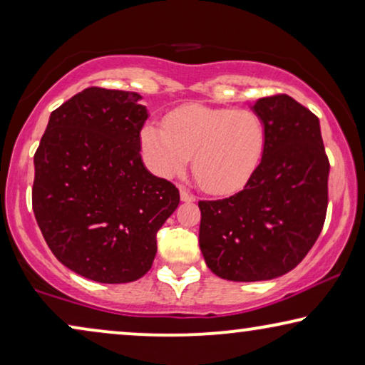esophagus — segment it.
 <instances>
[{
	"mask_svg": "<svg viewBox=\"0 0 365 365\" xmlns=\"http://www.w3.org/2000/svg\"><path fill=\"white\" fill-rule=\"evenodd\" d=\"M181 201L192 202V201H196V196H194V194H191L189 191H186V189H181Z\"/></svg>",
	"mask_w": 365,
	"mask_h": 365,
	"instance_id": "1",
	"label": "esophagus"
}]
</instances>
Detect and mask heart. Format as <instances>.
<instances>
[{
    "instance_id": "heart-1",
    "label": "heart",
    "mask_w": 365,
    "mask_h": 365,
    "mask_svg": "<svg viewBox=\"0 0 365 365\" xmlns=\"http://www.w3.org/2000/svg\"><path fill=\"white\" fill-rule=\"evenodd\" d=\"M266 126L249 109L184 104L141 131L144 159L159 178H176L192 156V174L204 191L229 196L256 174L266 151Z\"/></svg>"
}]
</instances>
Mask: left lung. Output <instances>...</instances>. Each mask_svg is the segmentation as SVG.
Instances as JSON below:
<instances>
[{
  "label": "left lung",
  "instance_id": "8db88e82",
  "mask_svg": "<svg viewBox=\"0 0 365 365\" xmlns=\"http://www.w3.org/2000/svg\"><path fill=\"white\" fill-rule=\"evenodd\" d=\"M266 151L242 191L199 201V246L216 276L267 281L292 271L317 241L329 202L319 118L287 94L261 98Z\"/></svg>",
  "mask_w": 365,
  "mask_h": 365
}]
</instances>
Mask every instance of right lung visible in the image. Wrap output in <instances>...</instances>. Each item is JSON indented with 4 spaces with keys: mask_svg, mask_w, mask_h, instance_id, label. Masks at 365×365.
<instances>
[{
    "mask_svg": "<svg viewBox=\"0 0 365 365\" xmlns=\"http://www.w3.org/2000/svg\"><path fill=\"white\" fill-rule=\"evenodd\" d=\"M139 99L86 88L54 109L34 153L33 211L44 241L59 262L96 282L143 277L179 204V189L143 164L148 111Z\"/></svg>",
    "mask_w": 365,
    "mask_h": 365,
    "instance_id": "1",
    "label": "right lung"
}]
</instances>
